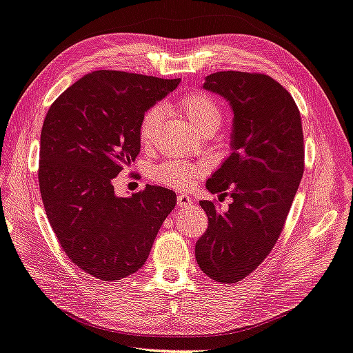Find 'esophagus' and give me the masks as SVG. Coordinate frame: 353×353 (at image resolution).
I'll list each match as a JSON object with an SVG mask.
<instances>
[{
    "label": "esophagus",
    "instance_id": "1",
    "mask_svg": "<svg viewBox=\"0 0 353 353\" xmlns=\"http://www.w3.org/2000/svg\"><path fill=\"white\" fill-rule=\"evenodd\" d=\"M176 203L178 207H189L192 203V199L186 194H178L176 195Z\"/></svg>",
    "mask_w": 353,
    "mask_h": 353
}]
</instances>
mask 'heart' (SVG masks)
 Instances as JSON below:
<instances>
[{
	"mask_svg": "<svg viewBox=\"0 0 353 353\" xmlns=\"http://www.w3.org/2000/svg\"><path fill=\"white\" fill-rule=\"evenodd\" d=\"M176 110L186 120L195 132H211L221 126L224 120V110L213 96L203 91H191L183 94L176 101ZM162 120V108L159 105H151L146 108L139 124V139L143 146H150L156 137V131ZM207 169L203 164L195 162L172 159L161 162L151 169V180L176 189V191H188L194 183L203 178Z\"/></svg>",
	"mask_w": 353,
	"mask_h": 353,
	"instance_id": "1",
	"label": "heart"
}]
</instances>
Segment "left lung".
Returning a JSON list of instances; mask_svg holds the SVG:
<instances>
[{
	"mask_svg": "<svg viewBox=\"0 0 353 353\" xmlns=\"http://www.w3.org/2000/svg\"><path fill=\"white\" fill-rule=\"evenodd\" d=\"M205 90L230 102L232 154L207 181L219 200H200L208 229L195 243L199 267L213 281L233 284L267 259L284 229L305 172L300 110L283 85L259 72L222 70L207 77Z\"/></svg>",
	"mask_w": 353,
	"mask_h": 353,
	"instance_id": "1",
	"label": "left lung"
}]
</instances>
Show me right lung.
<instances>
[{
    "mask_svg": "<svg viewBox=\"0 0 353 353\" xmlns=\"http://www.w3.org/2000/svg\"><path fill=\"white\" fill-rule=\"evenodd\" d=\"M180 83L123 70H93L59 94L41 131L39 188L66 256L101 281L142 268L176 194L146 184L117 197L113 178L140 153L146 108Z\"/></svg>",
    "mask_w": 353,
    "mask_h": 353,
    "instance_id": "right-lung-1",
    "label": "right lung"
}]
</instances>
